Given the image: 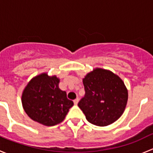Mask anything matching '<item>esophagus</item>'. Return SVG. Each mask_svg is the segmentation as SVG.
I'll list each match as a JSON object with an SVG mask.
<instances>
[{"label": "esophagus", "instance_id": "34e87169", "mask_svg": "<svg viewBox=\"0 0 153 153\" xmlns=\"http://www.w3.org/2000/svg\"><path fill=\"white\" fill-rule=\"evenodd\" d=\"M78 101H79V98H75V100H74L73 102H74V104H75V105H77V104H78Z\"/></svg>", "mask_w": 153, "mask_h": 153}]
</instances>
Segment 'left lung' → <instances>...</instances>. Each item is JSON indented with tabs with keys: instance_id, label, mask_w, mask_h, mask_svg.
<instances>
[{
	"instance_id": "left-lung-1",
	"label": "left lung",
	"mask_w": 153,
	"mask_h": 153,
	"mask_svg": "<svg viewBox=\"0 0 153 153\" xmlns=\"http://www.w3.org/2000/svg\"><path fill=\"white\" fill-rule=\"evenodd\" d=\"M83 84L85 95L78 105L89 123L107 126L121 116L127 103L128 92L118 75L97 68L86 75Z\"/></svg>"
}]
</instances>
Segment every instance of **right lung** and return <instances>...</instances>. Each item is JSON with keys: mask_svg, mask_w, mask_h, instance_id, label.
<instances>
[{"mask_svg": "<svg viewBox=\"0 0 153 153\" xmlns=\"http://www.w3.org/2000/svg\"><path fill=\"white\" fill-rule=\"evenodd\" d=\"M59 79L43 73L32 78L24 89L22 104L24 111L33 121L46 126L62 122L73 101L67 92L58 87Z\"/></svg>", "mask_w": 153, "mask_h": 153, "instance_id": "right-lung-1", "label": "right lung"}]
</instances>
